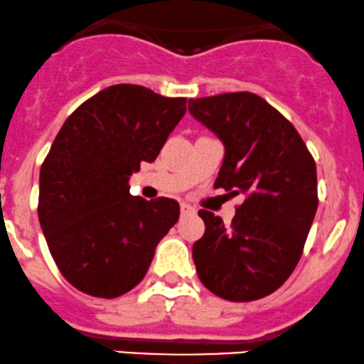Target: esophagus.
<instances>
[{
    "label": "esophagus",
    "mask_w": 364,
    "mask_h": 364,
    "mask_svg": "<svg viewBox=\"0 0 364 364\" xmlns=\"http://www.w3.org/2000/svg\"><path fill=\"white\" fill-rule=\"evenodd\" d=\"M181 213H182V216H187V214H196V209L192 208L191 204L182 203V204H181Z\"/></svg>",
    "instance_id": "esophagus-1"
}]
</instances>
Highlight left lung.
Wrapping results in <instances>:
<instances>
[{"mask_svg":"<svg viewBox=\"0 0 364 364\" xmlns=\"http://www.w3.org/2000/svg\"><path fill=\"white\" fill-rule=\"evenodd\" d=\"M189 113L224 145L214 187L245 196L230 228L199 210L205 232L192 246L197 275L231 302L267 297L302 257L319 204L316 161L290 121L257 94L189 100Z\"/></svg>","mask_w":364,"mask_h":364,"instance_id":"obj_1","label":"left lung"}]
</instances>
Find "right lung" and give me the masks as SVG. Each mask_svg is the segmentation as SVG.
I'll return each instance as SVG.
<instances>
[{
  "mask_svg": "<svg viewBox=\"0 0 364 364\" xmlns=\"http://www.w3.org/2000/svg\"><path fill=\"white\" fill-rule=\"evenodd\" d=\"M186 101L116 84L82 102L53 140L40 168L38 221L58 270L84 294L114 299L136 287L177 223V200L134 197L128 181L156 159Z\"/></svg>",
  "mask_w": 364,
  "mask_h": 364,
  "instance_id": "1",
  "label": "right lung"
}]
</instances>
